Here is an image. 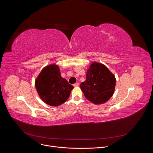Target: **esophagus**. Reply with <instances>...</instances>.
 I'll return each mask as SVG.
<instances>
[{
	"instance_id": "obj_1",
	"label": "esophagus",
	"mask_w": 153,
	"mask_h": 153,
	"mask_svg": "<svg viewBox=\"0 0 153 153\" xmlns=\"http://www.w3.org/2000/svg\"><path fill=\"white\" fill-rule=\"evenodd\" d=\"M73 86H74V87H78L79 86V83H74V85H73Z\"/></svg>"
}]
</instances>
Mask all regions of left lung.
Masks as SVG:
<instances>
[{
    "label": "left lung",
    "mask_w": 153,
    "mask_h": 153,
    "mask_svg": "<svg viewBox=\"0 0 153 153\" xmlns=\"http://www.w3.org/2000/svg\"><path fill=\"white\" fill-rule=\"evenodd\" d=\"M86 80L80 86L85 97L95 105L105 103L113 95L115 76L105 65L93 62L87 70Z\"/></svg>",
    "instance_id": "left-lung-1"
}]
</instances>
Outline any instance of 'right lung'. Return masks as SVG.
I'll return each mask as SVG.
<instances>
[{
  "mask_svg": "<svg viewBox=\"0 0 153 153\" xmlns=\"http://www.w3.org/2000/svg\"><path fill=\"white\" fill-rule=\"evenodd\" d=\"M39 96L48 105L57 106L66 102L74 86L62 77L57 65L53 63L43 68L35 80Z\"/></svg>",
  "mask_w": 153,
  "mask_h": 153,
  "instance_id": "add662e5",
  "label": "right lung"
}]
</instances>
